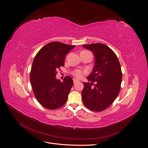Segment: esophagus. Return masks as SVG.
I'll list each match as a JSON object with an SVG mask.
<instances>
[{"instance_id": "obj_1", "label": "esophagus", "mask_w": 148, "mask_h": 148, "mask_svg": "<svg viewBox=\"0 0 148 148\" xmlns=\"http://www.w3.org/2000/svg\"><path fill=\"white\" fill-rule=\"evenodd\" d=\"M73 82H74V83H77L78 82V80H76V79H73Z\"/></svg>"}]
</instances>
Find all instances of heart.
<instances>
[{"label": "heart", "mask_w": 148, "mask_h": 148, "mask_svg": "<svg viewBox=\"0 0 148 148\" xmlns=\"http://www.w3.org/2000/svg\"><path fill=\"white\" fill-rule=\"evenodd\" d=\"M87 71H82L80 69H75L74 71H73L72 74L73 75V76H74L75 77L77 78V79H80L82 78L83 74H86Z\"/></svg>", "instance_id": "b5f03b06"}]
</instances>
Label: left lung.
<instances>
[{
	"label": "left lung",
	"instance_id": "1",
	"mask_svg": "<svg viewBox=\"0 0 148 148\" xmlns=\"http://www.w3.org/2000/svg\"><path fill=\"white\" fill-rule=\"evenodd\" d=\"M95 56L92 72L88 77L91 83H83V103L92 111H102L110 106L118 96L122 79L120 64L116 54L106 45H83Z\"/></svg>",
	"mask_w": 148,
	"mask_h": 148
}]
</instances>
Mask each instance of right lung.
<instances>
[{
	"label": "right lung",
	"mask_w": 148,
	"mask_h": 148,
	"mask_svg": "<svg viewBox=\"0 0 148 148\" xmlns=\"http://www.w3.org/2000/svg\"><path fill=\"white\" fill-rule=\"evenodd\" d=\"M75 45L53 42L36 55L30 71L32 88L37 101L48 110H56L65 104L73 80L66 75L63 82L57 80V71L65 65V55Z\"/></svg>",
	"instance_id": "obj_1"
}]
</instances>
